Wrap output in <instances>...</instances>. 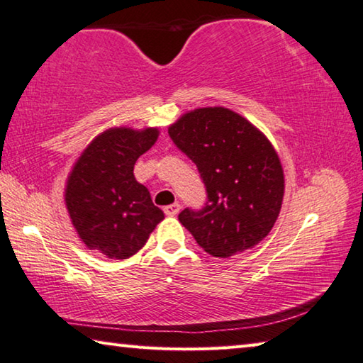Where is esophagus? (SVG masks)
I'll return each mask as SVG.
<instances>
[{
    "instance_id": "obj_1",
    "label": "esophagus",
    "mask_w": 363,
    "mask_h": 363,
    "mask_svg": "<svg viewBox=\"0 0 363 363\" xmlns=\"http://www.w3.org/2000/svg\"><path fill=\"white\" fill-rule=\"evenodd\" d=\"M179 210H181V205L173 203V205L164 206V214H167V216H176V214L179 213Z\"/></svg>"
}]
</instances>
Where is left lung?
Instances as JSON below:
<instances>
[{
  "label": "left lung",
  "instance_id": "left-lung-1",
  "mask_svg": "<svg viewBox=\"0 0 363 363\" xmlns=\"http://www.w3.org/2000/svg\"><path fill=\"white\" fill-rule=\"evenodd\" d=\"M168 133L196 164L208 194L200 211L179 214L181 224L211 256L256 247L272 230L285 194L284 168L270 140L225 107L190 110Z\"/></svg>",
  "mask_w": 363,
  "mask_h": 363
}]
</instances>
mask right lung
Here are the masks:
<instances>
[{
    "mask_svg": "<svg viewBox=\"0 0 363 363\" xmlns=\"http://www.w3.org/2000/svg\"><path fill=\"white\" fill-rule=\"evenodd\" d=\"M158 134V128H110L91 140L73 164L64 201L73 229L88 250L110 259H128L164 219L133 173Z\"/></svg>",
    "mask_w": 363,
    "mask_h": 363,
    "instance_id": "1",
    "label": "right lung"
}]
</instances>
